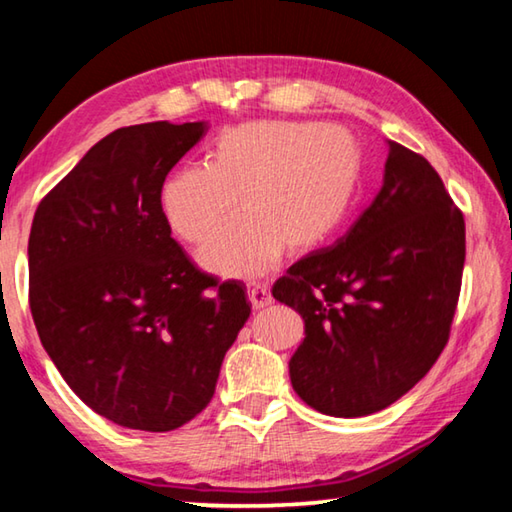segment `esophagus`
<instances>
[{"instance_id": "34e87169", "label": "esophagus", "mask_w": 512, "mask_h": 512, "mask_svg": "<svg viewBox=\"0 0 512 512\" xmlns=\"http://www.w3.org/2000/svg\"><path fill=\"white\" fill-rule=\"evenodd\" d=\"M248 300L250 305H253V309H264L273 302L271 298V291H268L266 287H262V284H250L248 287Z\"/></svg>"}]
</instances>
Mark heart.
Returning a JSON list of instances; mask_svg holds the SVG:
<instances>
[{"label": "heart", "instance_id": "1", "mask_svg": "<svg viewBox=\"0 0 512 512\" xmlns=\"http://www.w3.org/2000/svg\"><path fill=\"white\" fill-rule=\"evenodd\" d=\"M361 178V149L341 126L311 121H246L223 131L210 164L185 167L164 180L162 216L185 244L221 275L257 277L284 248L305 255L323 246L348 216Z\"/></svg>", "mask_w": 512, "mask_h": 512}]
</instances>
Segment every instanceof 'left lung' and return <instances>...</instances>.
<instances>
[{
  "mask_svg": "<svg viewBox=\"0 0 512 512\" xmlns=\"http://www.w3.org/2000/svg\"><path fill=\"white\" fill-rule=\"evenodd\" d=\"M463 264V212L427 158L388 140L372 203L273 284V298L305 318L289 363L300 400L361 418L409 393L449 341Z\"/></svg>",
  "mask_w": 512,
  "mask_h": 512,
  "instance_id": "left-lung-1",
  "label": "left lung"
}]
</instances>
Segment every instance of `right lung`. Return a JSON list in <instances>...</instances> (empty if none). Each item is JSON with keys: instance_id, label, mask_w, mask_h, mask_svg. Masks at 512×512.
<instances>
[{"instance_id": "obj_1", "label": "right lung", "mask_w": 512, "mask_h": 512, "mask_svg": "<svg viewBox=\"0 0 512 512\" xmlns=\"http://www.w3.org/2000/svg\"><path fill=\"white\" fill-rule=\"evenodd\" d=\"M205 121L117 128L42 198L29 305L67 386L94 413L171 431L210 404L250 318L246 287L203 273L164 221L160 189Z\"/></svg>"}]
</instances>
